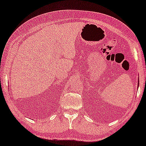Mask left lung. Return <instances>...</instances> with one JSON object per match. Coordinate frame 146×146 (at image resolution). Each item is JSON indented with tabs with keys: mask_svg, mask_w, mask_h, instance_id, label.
I'll return each mask as SVG.
<instances>
[{
	"mask_svg": "<svg viewBox=\"0 0 146 146\" xmlns=\"http://www.w3.org/2000/svg\"><path fill=\"white\" fill-rule=\"evenodd\" d=\"M138 81H139V79H138ZM138 85H139V84H138Z\"/></svg>",
	"mask_w": 146,
	"mask_h": 146,
	"instance_id": "8db88e82",
	"label": "left lung"
}]
</instances>
